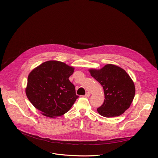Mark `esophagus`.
<instances>
[{
  "label": "esophagus",
  "mask_w": 158,
  "mask_h": 158,
  "mask_svg": "<svg viewBox=\"0 0 158 158\" xmlns=\"http://www.w3.org/2000/svg\"><path fill=\"white\" fill-rule=\"evenodd\" d=\"M85 96H87V97H89L90 96H91V94H90V93H89V92H87L86 93H85Z\"/></svg>",
  "instance_id": "1"
}]
</instances>
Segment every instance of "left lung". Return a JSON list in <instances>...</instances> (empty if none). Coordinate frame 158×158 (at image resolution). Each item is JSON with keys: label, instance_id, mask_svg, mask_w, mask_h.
Instances as JSON below:
<instances>
[{"label": "left lung", "instance_id": "obj_1", "mask_svg": "<svg viewBox=\"0 0 158 158\" xmlns=\"http://www.w3.org/2000/svg\"><path fill=\"white\" fill-rule=\"evenodd\" d=\"M89 71L104 89L105 99L98 112L106 118L121 115L129 107L135 95V86L129 76L121 67L112 64Z\"/></svg>", "mask_w": 158, "mask_h": 158}]
</instances>
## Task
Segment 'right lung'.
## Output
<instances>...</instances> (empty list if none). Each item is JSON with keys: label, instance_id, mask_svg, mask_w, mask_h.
<instances>
[{"label": "right lung", "instance_id": "right-lung-1", "mask_svg": "<svg viewBox=\"0 0 158 158\" xmlns=\"http://www.w3.org/2000/svg\"><path fill=\"white\" fill-rule=\"evenodd\" d=\"M73 73V67L62 62L42 63L28 76L26 93L29 101L46 116L64 114L79 98L69 79Z\"/></svg>", "mask_w": 158, "mask_h": 158}]
</instances>
